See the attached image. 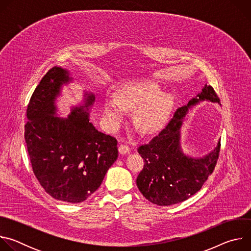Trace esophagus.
<instances>
[{
  "label": "esophagus",
  "instance_id": "esophagus-1",
  "mask_svg": "<svg viewBox=\"0 0 251 251\" xmlns=\"http://www.w3.org/2000/svg\"><path fill=\"white\" fill-rule=\"evenodd\" d=\"M118 150H119V153H120L121 155H125V154L130 153V148H129V146H127V145H125V144H120Z\"/></svg>",
  "mask_w": 251,
  "mask_h": 251
}]
</instances>
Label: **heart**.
Instances as JSON below:
<instances>
[{"instance_id":"heart-1","label":"heart","mask_w":251,"mask_h":251,"mask_svg":"<svg viewBox=\"0 0 251 251\" xmlns=\"http://www.w3.org/2000/svg\"><path fill=\"white\" fill-rule=\"evenodd\" d=\"M173 105V95L162 92L158 81L141 79L122 84L116 96L106 97L103 100V114L107 125L113 129L123 121L127 108H137V127L144 133H153L166 123Z\"/></svg>"}]
</instances>
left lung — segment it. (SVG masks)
<instances>
[{
  "mask_svg": "<svg viewBox=\"0 0 251 251\" xmlns=\"http://www.w3.org/2000/svg\"><path fill=\"white\" fill-rule=\"evenodd\" d=\"M203 101L221 104L213 88L205 84L196 97L176 111L158 136L138 148L145 164L137 176V187L154 204L172 205L190 199L216 167L221 140L216 148L201 157L186 154L181 144V128L187 113Z\"/></svg>",
  "mask_w": 251,
  "mask_h": 251,
  "instance_id": "8db88e82",
  "label": "left lung"
}]
</instances>
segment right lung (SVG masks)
<instances>
[{
	"label": "right lung",
	"instance_id": "right-lung-1",
	"mask_svg": "<svg viewBox=\"0 0 251 251\" xmlns=\"http://www.w3.org/2000/svg\"><path fill=\"white\" fill-rule=\"evenodd\" d=\"M68 69L54 66L33 91L27 105L25 140L34 176L53 199L78 203L90 197L118 158L115 138L89 121L95 101L83 90L81 103L58 117L57 98L74 82Z\"/></svg>",
	"mask_w": 251,
	"mask_h": 251
}]
</instances>
